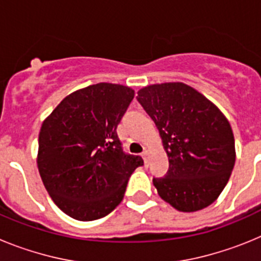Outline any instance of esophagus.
Returning a JSON list of instances; mask_svg holds the SVG:
<instances>
[{
    "instance_id": "obj_1",
    "label": "esophagus",
    "mask_w": 261,
    "mask_h": 261,
    "mask_svg": "<svg viewBox=\"0 0 261 261\" xmlns=\"http://www.w3.org/2000/svg\"><path fill=\"white\" fill-rule=\"evenodd\" d=\"M141 155H142V158H144L145 163L149 162V156H150V153H149V150H147V149H145V150L142 151Z\"/></svg>"
}]
</instances>
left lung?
Returning <instances> with one entry per match:
<instances>
[{"label": "left lung", "mask_w": 261, "mask_h": 261, "mask_svg": "<svg viewBox=\"0 0 261 261\" xmlns=\"http://www.w3.org/2000/svg\"><path fill=\"white\" fill-rule=\"evenodd\" d=\"M137 100L155 123L168 156L166 176L153 179L161 199L184 213L213 204L235 165L229 120L206 96L183 82L142 87Z\"/></svg>", "instance_id": "8db88e82"}]
</instances>
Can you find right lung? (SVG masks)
Segmentation results:
<instances>
[{"label":"right lung","mask_w":261,"mask_h":261,"mask_svg":"<svg viewBox=\"0 0 261 261\" xmlns=\"http://www.w3.org/2000/svg\"><path fill=\"white\" fill-rule=\"evenodd\" d=\"M135 90L91 85L69 94L43 121L36 163L53 202L69 217L94 221L121 202L141 156L125 154L116 128Z\"/></svg>","instance_id":"add662e5"}]
</instances>
